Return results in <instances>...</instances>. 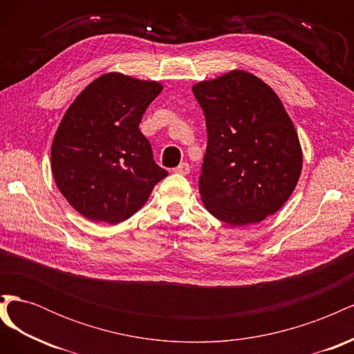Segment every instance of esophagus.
Instances as JSON below:
<instances>
[{
    "instance_id": "obj_1",
    "label": "esophagus",
    "mask_w": 354,
    "mask_h": 354,
    "mask_svg": "<svg viewBox=\"0 0 354 354\" xmlns=\"http://www.w3.org/2000/svg\"><path fill=\"white\" fill-rule=\"evenodd\" d=\"M189 171H190V167H189V164H187V162H181L177 168H174V173L181 174V176H186V174H189Z\"/></svg>"
}]
</instances>
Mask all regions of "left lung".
Returning <instances> with one entry per match:
<instances>
[{"instance_id":"1","label":"left lung","mask_w":354,"mask_h":354,"mask_svg":"<svg viewBox=\"0 0 354 354\" xmlns=\"http://www.w3.org/2000/svg\"><path fill=\"white\" fill-rule=\"evenodd\" d=\"M205 115L199 177L203 205L232 226L272 216L294 192L301 146L276 93L255 75L232 71L192 88Z\"/></svg>"}]
</instances>
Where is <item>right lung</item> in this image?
<instances>
[{"label":"right lung","instance_id":"right-lung-1","mask_svg":"<svg viewBox=\"0 0 354 354\" xmlns=\"http://www.w3.org/2000/svg\"><path fill=\"white\" fill-rule=\"evenodd\" d=\"M162 85L106 73L69 106L51 146L60 194L91 221L118 224L140 209L168 176L138 125Z\"/></svg>","mask_w":354,"mask_h":354}]
</instances>
